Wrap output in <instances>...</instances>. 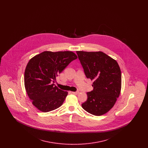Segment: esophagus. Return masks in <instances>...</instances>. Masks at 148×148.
<instances>
[{
	"label": "esophagus",
	"instance_id": "esophagus-1",
	"mask_svg": "<svg viewBox=\"0 0 148 148\" xmlns=\"http://www.w3.org/2000/svg\"><path fill=\"white\" fill-rule=\"evenodd\" d=\"M79 92H72L71 93L73 94H75V95H77V94H79Z\"/></svg>",
	"mask_w": 148,
	"mask_h": 148
}]
</instances>
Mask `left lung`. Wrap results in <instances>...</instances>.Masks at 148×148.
I'll return each mask as SVG.
<instances>
[{
	"mask_svg": "<svg viewBox=\"0 0 148 148\" xmlns=\"http://www.w3.org/2000/svg\"><path fill=\"white\" fill-rule=\"evenodd\" d=\"M87 78L94 80L93 90L82 104L85 111L96 116L109 112L119 96L121 74L117 62L102 51H77Z\"/></svg>",
	"mask_w": 148,
	"mask_h": 148,
	"instance_id": "1",
	"label": "left lung"
}]
</instances>
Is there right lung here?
<instances>
[{"instance_id": "add662e5", "label": "right lung", "mask_w": 148, "mask_h": 148, "mask_svg": "<svg viewBox=\"0 0 148 148\" xmlns=\"http://www.w3.org/2000/svg\"><path fill=\"white\" fill-rule=\"evenodd\" d=\"M77 55L70 51H45L29 61L24 73V85L33 106L42 112L60 107L68 92L55 86L56 77Z\"/></svg>"}]
</instances>
